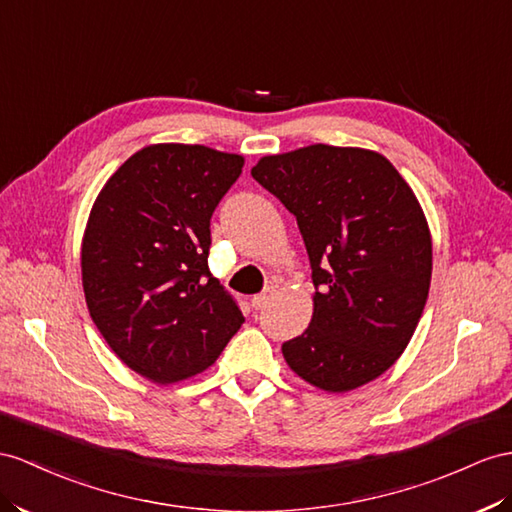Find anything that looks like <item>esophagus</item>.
I'll list each match as a JSON object with an SVG mask.
<instances>
[{"label":"esophagus","mask_w":512,"mask_h":512,"mask_svg":"<svg viewBox=\"0 0 512 512\" xmlns=\"http://www.w3.org/2000/svg\"><path fill=\"white\" fill-rule=\"evenodd\" d=\"M272 287H268V290H264L261 294H255L253 298H251V305H253V309H264L268 303H270V298H272Z\"/></svg>","instance_id":"34e87169"}]
</instances>
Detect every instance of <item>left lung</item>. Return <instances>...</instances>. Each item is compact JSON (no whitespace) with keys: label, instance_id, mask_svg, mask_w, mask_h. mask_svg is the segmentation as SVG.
<instances>
[{"label":"left lung","instance_id":"obj_1","mask_svg":"<svg viewBox=\"0 0 512 512\" xmlns=\"http://www.w3.org/2000/svg\"><path fill=\"white\" fill-rule=\"evenodd\" d=\"M251 175L296 216L316 287L287 365L313 387L342 393L387 372L422 318L432 242L413 190L387 157L311 144L261 157Z\"/></svg>","mask_w":512,"mask_h":512}]
</instances>
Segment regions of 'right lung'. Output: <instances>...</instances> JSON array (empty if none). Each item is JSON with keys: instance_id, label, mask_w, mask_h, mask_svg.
Listing matches in <instances>:
<instances>
[{"instance_id": "obj_1", "label": "right lung", "mask_w": 512, "mask_h": 512, "mask_svg": "<svg viewBox=\"0 0 512 512\" xmlns=\"http://www.w3.org/2000/svg\"><path fill=\"white\" fill-rule=\"evenodd\" d=\"M244 157L153 144L108 179L82 242L90 318L127 368L153 383L207 370L244 322L207 266L214 209Z\"/></svg>"}]
</instances>
